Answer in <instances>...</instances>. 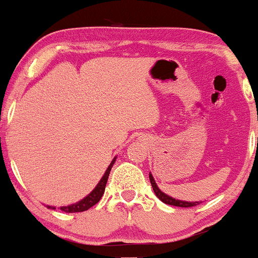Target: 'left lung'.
I'll list each match as a JSON object with an SVG mask.
<instances>
[{
	"instance_id": "1",
	"label": "left lung",
	"mask_w": 258,
	"mask_h": 258,
	"mask_svg": "<svg viewBox=\"0 0 258 258\" xmlns=\"http://www.w3.org/2000/svg\"><path fill=\"white\" fill-rule=\"evenodd\" d=\"M149 178H150V181H151L152 189H153V191H155L156 196H157V198L160 199L162 202H164V204L170 205V206H178V207H194V206H196V205L201 204V201L190 202V201H183V200H178V199L170 198L169 195L164 194L160 189V187L157 186V184H156L155 179H153V175L151 174V173H150V174H149Z\"/></svg>"
}]
</instances>
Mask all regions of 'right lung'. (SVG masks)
Listing matches in <instances>:
<instances>
[{"label": "right lung", "mask_w": 258, "mask_h": 258, "mask_svg": "<svg viewBox=\"0 0 258 258\" xmlns=\"http://www.w3.org/2000/svg\"><path fill=\"white\" fill-rule=\"evenodd\" d=\"M115 160H117V157H114L113 160H112L111 163H109L108 168L106 169V172L103 173L101 180L98 181V184L96 185V186H95V189L92 190V191L89 194V195H86L85 198L80 200V201L75 202V204L68 205V206L59 207L60 210H62L63 212H66V213L84 212V211H88L89 208L94 206V205H96L97 202L101 200V198L103 196V192H105V187H106L107 180H108L109 172H111V169H112V167H113ZM46 207L50 208V210H56V207H54V206H48V205H46Z\"/></svg>", "instance_id": "obj_1"}]
</instances>
